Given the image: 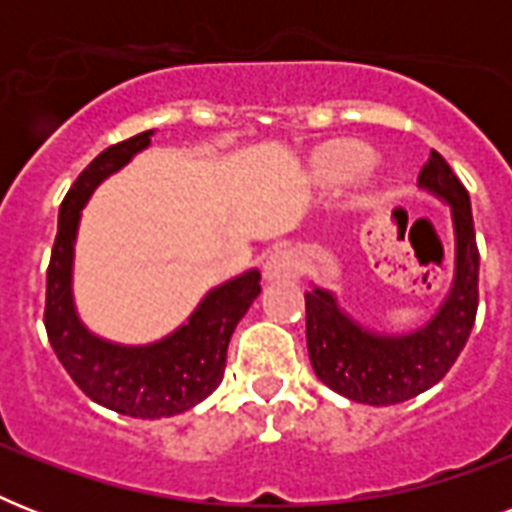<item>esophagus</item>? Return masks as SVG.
<instances>
[{
    "instance_id": "esophagus-1",
    "label": "esophagus",
    "mask_w": 512,
    "mask_h": 512,
    "mask_svg": "<svg viewBox=\"0 0 512 512\" xmlns=\"http://www.w3.org/2000/svg\"><path fill=\"white\" fill-rule=\"evenodd\" d=\"M297 271H300V263L289 249H276L265 260V276L268 279H295Z\"/></svg>"
}]
</instances>
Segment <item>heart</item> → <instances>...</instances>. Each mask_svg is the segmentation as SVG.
Returning a JSON list of instances; mask_svg holds the SVG:
<instances>
[{
	"mask_svg": "<svg viewBox=\"0 0 512 512\" xmlns=\"http://www.w3.org/2000/svg\"><path fill=\"white\" fill-rule=\"evenodd\" d=\"M372 167V154L369 148L361 143H329L327 148H321L319 159H316V170L327 180H337V183H348L356 177L364 175Z\"/></svg>",
	"mask_w": 512,
	"mask_h": 512,
	"instance_id": "1",
	"label": "heart"
}]
</instances>
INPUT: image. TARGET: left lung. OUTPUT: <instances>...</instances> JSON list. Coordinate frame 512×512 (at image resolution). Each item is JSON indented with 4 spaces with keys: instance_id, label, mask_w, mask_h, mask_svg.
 <instances>
[{
    "instance_id": "obj_1",
    "label": "left lung",
    "mask_w": 512,
    "mask_h": 512,
    "mask_svg": "<svg viewBox=\"0 0 512 512\" xmlns=\"http://www.w3.org/2000/svg\"><path fill=\"white\" fill-rule=\"evenodd\" d=\"M417 180L452 207L454 279L436 316L412 335H372L337 308L327 289L305 292L313 372L327 388L358 404H401L433 388L452 369L476 324L478 244L468 191L438 151H430Z\"/></svg>"
}]
</instances>
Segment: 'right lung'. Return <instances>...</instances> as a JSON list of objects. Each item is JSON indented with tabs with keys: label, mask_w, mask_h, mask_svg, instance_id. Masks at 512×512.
I'll return each instance as SVG.
<instances>
[{
	"label": "right lung",
	"mask_w": 512,
	"mask_h": 512,
	"mask_svg": "<svg viewBox=\"0 0 512 512\" xmlns=\"http://www.w3.org/2000/svg\"><path fill=\"white\" fill-rule=\"evenodd\" d=\"M154 132H140L92 159L68 188L60 204L58 236L47 265L44 329L60 364L82 393L119 414L159 420L191 409L220 385L228 342L241 316L260 295V273L247 271L212 289L193 311L188 324L154 345H114L90 335L74 311L71 263L82 207L111 172L151 143Z\"/></svg>",
	"instance_id": "obj_1"
}]
</instances>
